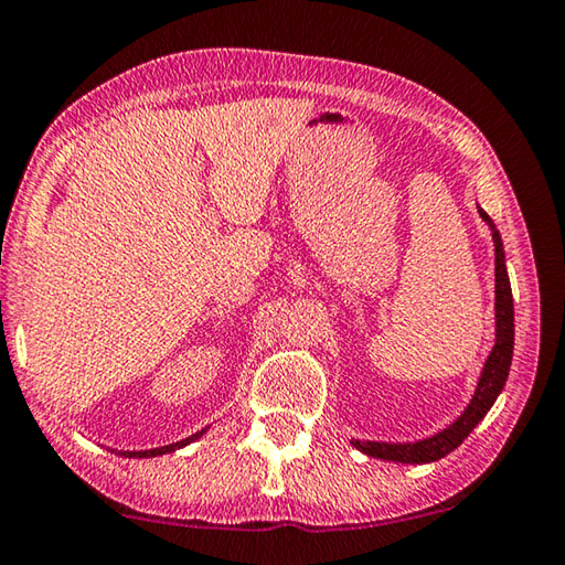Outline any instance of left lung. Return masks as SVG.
I'll list each match as a JSON object with an SVG mask.
<instances>
[{
	"instance_id": "left-lung-1",
	"label": "left lung",
	"mask_w": 565,
	"mask_h": 565,
	"mask_svg": "<svg viewBox=\"0 0 565 565\" xmlns=\"http://www.w3.org/2000/svg\"><path fill=\"white\" fill-rule=\"evenodd\" d=\"M483 221L491 225L493 233V250H497V344L489 354L487 364H483L479 387L473 392V399L461 417L439 434L429 439L414 441V444H384V441H354V447L364 454L387 461H402V463H427L447 457L459 444L469 437L473 427L487 417V412L493 407V402L503 390L509 377L511 358H513V298H511V282L507 275V265H503V245L501 235L493 225L491 217L479 211Z\"/></svg>"
}]
</instances>
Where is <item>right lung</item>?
Returning <instances> with one entry per match:
<instances>
[{
	"label": "right lung",
	"mask_w": 565,
	"mask_h": 565,
	"mask_svg": "<svg viewBox=\"0 0 565 565\" xmlns=\"http://www.w3.org/2000/svg\"><path fill=\"white\" fill-rule=\"evenodd\" d=\"M203 431H198V434H193V437H188V439H183V441H175V444H168V447H158V449H148V451H124V457H158V454H166V451H173V449H181V447H185L188 441H193V439H198L201 437Z\"/></svg>",
	"instance_id": "right-lung-1"
}]
</instances>
